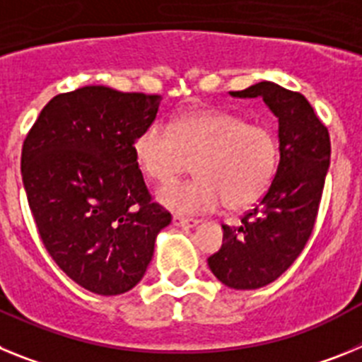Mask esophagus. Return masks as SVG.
Masks as SVG:
<instances>
[{
	"instance_id": "1",
	"label": "esophagus",
	"mask_w": 362,
	"mask_h": 362,
	"mask_svg": "<svg viewBox=\"0 0 362 362\" xmlns=\"http://www.w3.org/2000/svg\"><path fill=\"white\" fill-rule=\"evenodd\" d=\"M172 223H174V226H179V228H194V226L199 225V221L197 219H188V217L181 216L172 217Z\"/></svg>"
}]
</instances>
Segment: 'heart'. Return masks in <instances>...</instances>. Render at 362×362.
<instances>
[{"label":"heart","mask_w":362,"mask_h":362,"mask_svg":"<svg viewBox=\"0 0 362 362\" xmlns=\"http://www.w3.org/2000/svg\"><path fill=\"white\" fill-rule=\"evenodd\" d=\"M137 165L156 183H172L194 165L197 177L166 185L158 201L177 214H203L226 204L248 209L270 190L281 163L276 132L228 110L197 108L172 124L153 123L134 145Z\"/></svg>","instance_id":"b5f03b06"}]
</instances>
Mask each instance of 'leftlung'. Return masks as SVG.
Here are the masks:
<instances>
[{
    "label": "left lung",
    "instance_id": "obj_1",
    "mask_svg": "<svg viewBox=\"0 0 362 362\" xmlns=\"http://www.w3.org/2000/svg\"><path fill=\"white\" fill-rule=\"evenodd\" d=\"M230 95L263 98L279 121L276 181L241 226L223 225V245L209 257L212 274L228 288L255 290L288 270L312 235L330 166V136L299 92L261 81Z\"/></svg>",
    "mask_w": 362,
    "mask_h": 362
}]
</instances>
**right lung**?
<instances>
[{
    "mask_svg": "<svg viewBox=\"0 0 362 362\" xmlns=\"http://www.w3.org/2000/svg\"><path fill=\"white\" fill-rule=\"evenodd\" d=\"M161 95L83 86L45 105L25 137L21 175L45 248L98 296L129 292L145 276L172 216L152 203L134 143Z\"/></svg>",
    "mask_w": 362,
    "mask_h": 362,
    "instance_id": "obj_1",
    "label": "right lung"
}]
</instances>
